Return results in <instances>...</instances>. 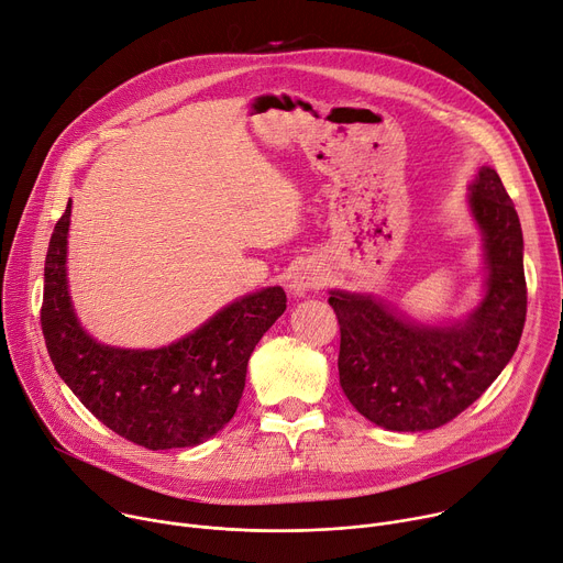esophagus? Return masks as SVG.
I'll return each mask as SVG.
<instances>
[{"instance_id":"esophagus-1","label":"esophagus","mask_w":563,"mask_h":563,"mask_svg":"<svg viewBox=\"0 0 563 563\" xmlns=\"http://www.w3.org/2000/svg\"><path fill=\"white\" fill-rule=\"evenodd\" d=\"M324 286V273L316 262H305L295 268L292 282H290V292L295 297H305Z\"/></svg>"}]
</instances>
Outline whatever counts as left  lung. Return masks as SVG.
Instances as JSON below:
<instances>
[{"label": "left lung", "instance_id": "8db88e82", "mask_svg": "<svg viewBox=\"0 0 563 563\" xmlns=\"http://www.w3.org/2000/svg\"><path fill=\"white\" fill-rule=\"evenodd\" d=\"M468 211L483 234V299L466 318L419 322L372 292L331 290L344 397L385 430L440 428L498 378L521 340L528 288L523 232L498 173L481 166Z\"/></svg>", "mask_w": 563, "mask_h": 563}]
</instances>
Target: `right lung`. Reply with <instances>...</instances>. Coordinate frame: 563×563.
Segmentation results:
<instances>
[{
  "mask_svg": "<svg viewBox=\"0 0 563 563\" xmlns=\"http://www.w3.org/2000/svg\"><path fill=\"white\" fill-rule=\"evenodd\" d=\"M71 200L45 262L42 333L58 376L117 435L151 451L198 446L234 417L256 342L286 311L282 286L234 299L196 331L157 350L95 340L76 318L67 284Z\"/></svg>",
  "mask_w": 563,
  "mask_h": 563,
  "instance_id": "1",
  "label": "right lung"
}]
</instances>
